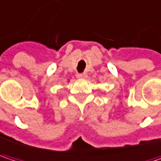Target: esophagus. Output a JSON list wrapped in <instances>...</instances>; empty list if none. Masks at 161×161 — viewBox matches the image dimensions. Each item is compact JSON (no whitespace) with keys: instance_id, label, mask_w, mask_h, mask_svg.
I'll return each instance as SVG.
<instances>
[{"instance_id":"obj_1","label":"esophagus","mask_w":161,"mask_h":161,"mask_svg":"<svg viewBox=\"0 0 161 161\" xmlns=\"http://www.w3.org/2000/svg\"><path fill=\"white\" fill-rule=\"evenodd\" d=\"M86 76V73H77L76 74V77L77 78H85Z\"/></svg>"}]
</instances>
